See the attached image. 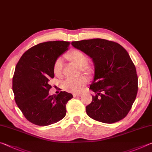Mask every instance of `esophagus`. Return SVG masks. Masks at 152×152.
Returning <instances> with one entry per match:
<instances>
[{
	"label": "esophagus",
	"mask_w": 152,
	"mask_h": 152,
	"mask_svg": "<svg viewBox=\"0 0 152 152\" xmlns=\"http://www.w3.org/2000/svg\"><path fill=\"white\" fill-rule=\"evenodd\" d=\"M81 95H82V94H73V97H81Z\"/></svg>",
	"instance_id": "34e87169"
}]
</instances>
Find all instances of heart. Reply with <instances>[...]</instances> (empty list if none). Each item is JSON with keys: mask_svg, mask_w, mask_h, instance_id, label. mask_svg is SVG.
<instances>
[{"mask_svg": "<svg viewBox=\"0 0 152 152\" xmlns=\"http://www.w3.org/2000/svg\"><path fill=\"white\" fill-rule=\"evenodd\" d=\"M66 59L72 63L80 67V70L87 75H91L94 73V68L90 65L88 61V57L86 53L80 50L73 49L65 55ZM63 64L61 58H58L53 65V71L55 76L61 77L62 75ZM87 83V79L85 76H80L75 79H67L63 83L64 89L73 93L80 92L85 85Z\"/></svg>", "mask_w": 152, "mask_h": 152, "instance_id": "obj_1", "label": "heart"}]
</instances>
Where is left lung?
Returning a JSON list of instances; mask_svg holds the SVG:
<instances>
[{"label":"left lung","instance_id":"obj_1","mask_svg":"<svg viewBox=\"0 0 152 152\" xmlns=\"http://www.w3.org/2000/svg\"><path fill=\"white\" fill-rule=\"evenodd\" d=\"M71 44L89 56L95 66L89 89L97 94L86 107L87 114L105 124L121 120L131 110L138 90L136 69L128 53L117 42L102 39Z\"/></svg>","mask_w":152,"mask_h":152}]
</instances>
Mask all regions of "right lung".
Wrapping results in <instances>:
<instances>
[{"instance_id": "add662e5", "label": "right lung", "mask_w": 152, "mask_h": 152, "mask_svg": "<svg viewBox=\"0 0 152 152\" xmlns=\"http://www.w3.org/2000/svg\"><path fill=\"white\" fill-rule=\"evenodd\" d=\"M70 42H41L28 49L16 65L12 77L15 100L24 116L32 124L46 126L57 123L66 115V104L73 95L61 91L49 95V79L54 78L56 60L67 50Z\"/></svg>"}]
</instances>
